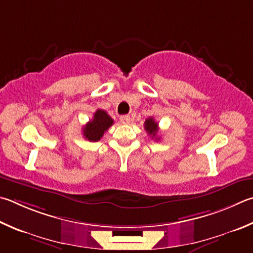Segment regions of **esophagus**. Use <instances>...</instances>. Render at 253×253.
<instances>
[{"mask_svg": "<svg viewBox=\"0 0 253 253\" xmlns=\"http://www.w3.org/2000/svg\"><path fill=\"white\" fill-rule=\"evenodd\" d=\"M121 122L122 124H124V125H127V124L130 123V116L129 115H123L121 117Z\"/></svg>", "mask_w": 253, "mask_h": 253, "instance_id": "obj_1", "label": "esophagus"}]
</instances>
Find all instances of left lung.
Here are the masks:
<instances>
[{"instance_id":"1","label":"left lung","mask_w":253,"mask_h":253,"mask_svg":"<svg viewBox=\"0 0 253 253\" xmlns=\"http://www.w3.org/2000/svg\"><path fill=\"white\" fill-rule=\"evenodd\" d=\"M145 129L148 132V135L154 138V137L157 136L158 132V123H156L153 117H149L148 119H146L145 122Z\"/></svg>"}]
</instances>
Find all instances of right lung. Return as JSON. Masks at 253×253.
Here are the masks:
<instances>
[{
    "label": "right lung",
    "instance_id": "right-lung-1",
    "mask_svg": "<svg viewBox=\"0 0 253 253\" xmlns=\"http://www.w3.org/2000/svg\"><path fill=\"white\" fill-rule=\"evenodd\" d=\"M113 124V118L106 112L103 111V109H97L94 114L93 119L87 123L83 128V134H84V137L87 140L98 141L104 136V132Z\"/></svg>",
    "mask_w": 253,
    "mask_h": 253
}]
</instances>
